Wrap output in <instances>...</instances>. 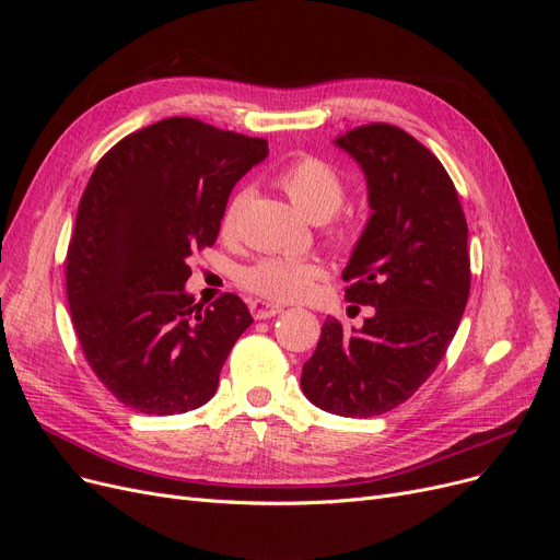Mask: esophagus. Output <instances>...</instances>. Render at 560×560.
Instances as JSON below:
<instances>
[{"label":"esophagus","mask_w":560,"mask_h":560,"mask_svg":"<svg viewBox=\"0 0 560 560\" xmlns=\"http://www.w3.org/2000/svg\"><path fill=\"white\" fill-rule=\"evenodd\" d=\"M249 311L256 319H265V317H275L283 311L281 304L277 302H270V300H252L249 302Z\"/></svg>","instance_id":"obj_1"}]
</instances>
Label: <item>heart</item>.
<instances>
[{"label":"heart","instance_id":"heart-1","mask_svg":"<svg viewBox=\"0 0 560 560\" xmlns=\"http://www.w3.org/2000/svg\"><path fill=\"white\" fill-rule=\"evenodd\" d=\"M279 188L288 195L290 203L308 218L311 222L331 220L345 201V182L342 176L322 159L302 156L292 161L277 176ZM245 192L235 195L224 209L222 233L231 235L241 215ZM319 268L306 260L292 258H262L241 277L243 285L265 300H304L313 290Z\"/></svg>","mask_w":560,"mask_h":560}]
</instances>
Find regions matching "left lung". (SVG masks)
Instances as JSON below:
<instances>
[{"label": "left lung", "mask_w": 560, "mask_h": 560, "mask_svg": "<svg viewBox=\"0 0 560 560\" xmlns=\"http://www.w3.org/2000/svg\"><path fill=\"white\" fill-rule=\"evenodd\" d=\"M334 144L365 176L372 213L342 279L347 300L374 315L361 329L325 319L302 390L327 413L372 418L406 401L445 357L469 295L467 222L443 163L413 136L368 125Z\"/></svg>", "instance_id": "1"}]
</instances>
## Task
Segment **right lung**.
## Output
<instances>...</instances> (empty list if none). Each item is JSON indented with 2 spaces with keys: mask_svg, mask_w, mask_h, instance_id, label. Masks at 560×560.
<instances>
[{
  "mask_svg": "<svg viewBox=\"0 0 560 560\" xmlns=\"http://www.w3.org/2000/svg\"><path fill=\"white\" fill-rule=\"evenodd\" d=\"M265 156L268 140L167 117L97 163L68 249V304L88 363L125 406L179 416L215 395L254 317L231 292L195 304L188 256L215 243L233 186Z\"/></svg>",
  "mask_w": 560,
  "mask_h": 560,
  "instance_id": "1",
  "label": "right lung"
}]
</instances>
